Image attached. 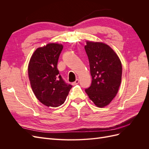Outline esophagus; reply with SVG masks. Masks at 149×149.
<instances>
[{"label": "esophagus", "mask_w": 149, "mask_h": 149, "mask_svg": "<svg viewBox=\"0 0 149 149\" xmlns=\"http://www.w3.org/2000/svg\"><path fill=\"white\" fill-rule=\"evenodd\" d=\"M79 83V79H76L74 82H73V83H72V84L73 85H76V84H78Z\"/></svg>", "instance_id": "obj_1"}]
</instances>
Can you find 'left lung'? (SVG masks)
Returning <instances> with one entry per match:
<instances>
[{"mask_svg": "<svg viewBox=\"0 0 149 149\" xmlns=\"http://www.w3.org/2000/svg\"><path fill=\"white\" fill-rule=\"evenodd\" d=\"M91 85L85 91L98 107L109 105L115 97L121 83L123 68L118 55L108 45L86 41Z\"/></svg>", "mask_w": 149, "mask_h": 149, "instance_id": "obj_1", "label": "left lung"}]
</instances>
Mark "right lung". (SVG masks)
Masks as SVG:
<instances>
[{
	"instance_id": "1",
	"label": "right lung",
	"mask_w": 149,
	"mask_h": 149,
	"mask_svg": "<svg viewBox=\"0 0 149 149\" xmlns=\"http://www.w3.org/2000/svg\"><path fill=\"white\" fill-rule=\"evenodd\" d=\"M62 44L49 43L36 49L28 66L31 88L38 100L48 107L62 105L72 88L59 75L57 68Z\"/></svg>"
}]
</instances>
